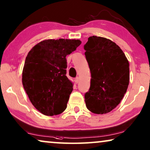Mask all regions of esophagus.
Wrapping results in <instances>:
<instances>
[{
	"mask_svg": "<svg viewBox=\"0 0 150 150\" xmlns=\"http://www.w3.org/2000/svg\"><path fill=\"white\" fill-rule=\"evenodd\" d=\"M75 82H76L77 83H79V78L78 77H75Z\"/></svg>",
	"mask_w": 150,
	"mask_h": 150,
	"instance_id": "1",
	"label": "esophagus"
}]
</instances>
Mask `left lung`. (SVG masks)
<instances>
[{"instance_id": "8db88e82", "label": "left lung", "mask_w": 150, "mask_h": 150, "mask_svg": "<svg viewBox=\"0 0 150 150\" xmlns=\"http://www.w3.org/2000/svg\"><path fill=\"white\" fill-rule=\"evenodd\" d=\"M83 48L91 73V87L84 96L86 105L93 113L110 112L127 91L128 60L118 45L105 38L89 37Z\"/></svg>"}]
</instances>
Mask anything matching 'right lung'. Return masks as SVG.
<instances>
[{
	"label": "right lung",
	"instance_id": "1",
	"mask_svg": "<svg viewBox=\"0 0 150 150\" xmlns=\"http://www.w3.org/2000/svg\"><path fill=\"white\" fill-rule=\"evenodd\" d=\"M79 40H46L35 45L23 71V85L38 110L47 116L65 110L73 83L66 76V57L81 45Z\"/></svg>",
	"mask_w": 150,
	"mask_h": 150
}]
</instances>
